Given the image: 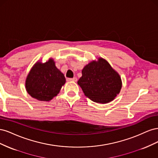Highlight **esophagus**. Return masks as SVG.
<instances>
[{
    "label": "esophagus",
    "instance_id": "obj_1",
    "mask_svg": "<svg viewBox=\"0 0 158 158\" xmlns=\"http://www.w3.org/2000/svg\"><path fill=\"white\" fill-rule=\"evenodd\" d=\"M67 81H69V82H76V81H77V78L75 77L73 78H67Z\"/></svg>",
    "mask_w": 158,
    "mask_h": 158
}]
</instances>
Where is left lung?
Masks as SVG:
<instances>
[{
    "label": "left lung",
    "mask_w": 158,
    "mask_h": 158,
    "mask_svg": "<svg viewBox=\"0 0 158 158\" xmlns=\"http://www.w3.org/2000/svg\"><path fill=\"white\" fill-rule=\"evenodd\" d=\"M78 84L85 96L99 103L111 102L120 93L122 80L120 75L102 57L92 60L82 70Z\"/></svg>",
    "instance_id": "8db88e82"
}]
</instances>
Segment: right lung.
<instances>
[{
    "label": "right lung",
    "instance_id": "obj_1",
    "mask_svg": "<svg viewBox=\"0 0 158 158\" xmlns=\"http://www.w3.org/2000/svg\"><path fill=\"white\" fill-rule=\"evenodd\" d=\"M64 74L50 58L45 63L37 61L32 66L26 79L27 92L39 101L49 102L60 92L65 84Z\"/></svg>",
    "mask_w": 158,
    "mask_h": 158
}]
</instances>
